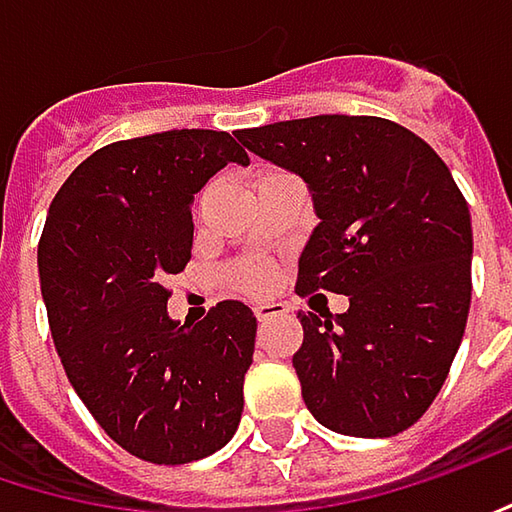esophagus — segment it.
<instances>
[{
    "label": "esophagus",
    "mask_w": 512,
    "mask_h": 512,
    "mask_svg": "<svg viewBox=\"0 0 512 512\" xmlns=\"http://www.w3.org/2000/svg\"><path fill=\"white\" fill-rule=\"evenodd\" d=\"M256 320H274V317H282V314H288V306L285 303H259L256 306Z\"/></svg>",
    "instance_id": "34e87169"
}]
</instances>
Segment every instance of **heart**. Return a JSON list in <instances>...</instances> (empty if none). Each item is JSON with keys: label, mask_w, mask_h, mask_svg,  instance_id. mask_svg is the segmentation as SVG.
Segmentation results:
<instances>
[{"label": "heart", "mask_w": 512, "mask_h": 512, "mask_svg": "<svg viewBox=\"0 0 512 512\" xmlns=\"http://www.w3.org/2000/svg\"><path fill=\"white\" fill-rule=\"evenodd\" d=\"M274 174V171H268ZM262 174V177H268ZM259 177V180H262ZM271 279H274V271L268 262L262 259H253V256H241V259H233L221 268V282L230 294H241V297H256L262 291L271 288Z\"/></svg>", "instance_id": "heart-1"}]
</instances>
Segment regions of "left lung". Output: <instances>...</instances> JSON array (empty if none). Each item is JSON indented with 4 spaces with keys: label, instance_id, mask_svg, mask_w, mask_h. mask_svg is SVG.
Returning <instances> with one entry per match:
<instances>
[{
    "label": "left lung",
    "instance_id": "1",
    "mask_svg": "<svg viewBox=\"0 0 512 512\" xmlns=\"http://www.w3.org/2000/svg\"><path fill=\"white\" fill-rule=\"evenodd\" d=\"M262 160L300 174L320 224L297 294H347L344 314H297L294 370L314 420L393 437L449 376L472 300V221L437 151L379 116H311L236 130Z\"/></svg>",
    "mask_w": 512,
    "mask_h": 512
}]
</instances>
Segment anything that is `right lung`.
<instances>
[{
  "label": "right lung",
  "mask_w": 512,
  "mask_h": 512,
  "mask_svg": "<svg viewBox=\"0 0 512 512\" xmlns=\"http://www.w3.org/2000/svg\"><path fill=\"white\" fill-rule=\"evenodd\" d=\"M227 163V130H165L98 148L60 186L37 244L60 364L95 422L139 460L224 449L244 408L256 317L224 300L177 323L165 279L192 259V201Z\"/></svg>",
  "instance_id": "add662e5"
}]
</instances>
